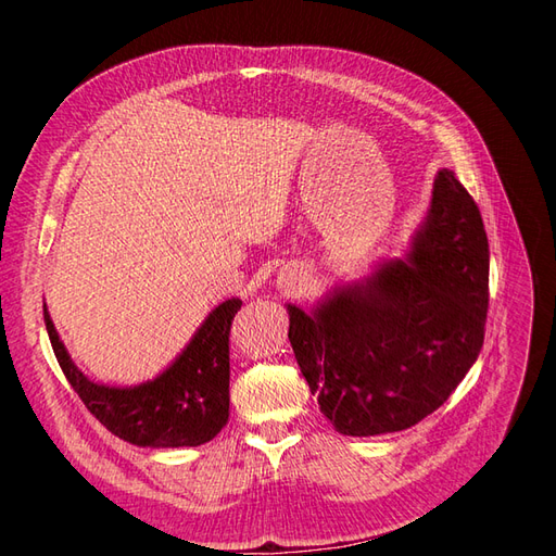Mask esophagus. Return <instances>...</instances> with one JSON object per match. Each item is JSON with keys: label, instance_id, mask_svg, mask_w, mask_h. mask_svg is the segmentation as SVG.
<instances>
[{"label": "esophagus", "instance_id": "1", "mask_svg": "<svg viewBox=\"0 0 556 556\" xmlns=\"http://www.w3.org/2000/svg\"><path fill=\"white\" fill-rule=\"evenodd\" d=\"M278 288L285 294H301L308 288V276H306V271H301V268H296V266H288V268H282L278 276Z\"/></svg>", "mask_w": 556, "mask_h": 556}]
</instances>
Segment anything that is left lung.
Segmentation results:
<instances>
[{"mask_svg":"<svg viewBox=\"0 0 556 556\" xmlns=\"http://www.w3.org/2000/svg\"><path fill=\"white\" fill-rule=\"evenodd\" d=\"M490 243L473 197L441 169L403 257L341 280L311 311L285 304L296 364L343 435L403 431L441 408L476 364Z\"/></svg>","mask_w":556,"mask_h":556,"instance_id":"left-lung-1","label":"left lung"}]
</instances>
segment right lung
I'll return each instance as SVG.
<instances>
[{
  "label": "right lung",
  "mask_w": 556,
  "mask_h": 556,
  "mask_svg": "<svg viewBox=\"0 0 556 556\" xmlns=\"http://www.w3.org/2000/svg\"><path fill=\"white\" fill-rule=\"evenodd\" d=\"M241 304L239 296L217 304L164 371L127 387L94 382L80 371L46 304L43 323L66 380L117 439L139 447H197L229 419V327Z\"/></svg>",
  "instance_id": "obj_1"
}]
</instances>
